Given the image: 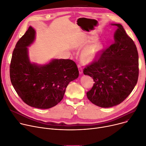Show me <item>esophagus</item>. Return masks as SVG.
Masks as SVG:
<instances>
[{"instance_id": "34e87169", "label": "esophagus", "mask_w": 146, "mask_h": 146, "mask_svg": "<svg viewBox=\"0 0 146 146\" xmlns=\"http://www.w3.org/2000/svg\"><path fill=\"white\" fill-rule=\"evenodd\" d=\"M78 70H79V72H80V74H82L83 73V70H82V67H81L80 65H78Z\"/></svg>"}]
</instances>
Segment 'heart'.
<instances>
[{
	"mask_svg": "<svg viewBox=\"0 0 146 146\" xmlns=\"http://www.w3.org/2000/svg\"><path fill=\"white\" fill-rule=\"evenodd\" d=\"M102 44L101 42H96L89 47L83 55V60L86 62L92 61L100 54L102 49Z\"/></svg>",
	"mask_w": 146,
	"mask_h": 146,
	"instance_id": "1",
	"label": "heart"
}]
</instances>
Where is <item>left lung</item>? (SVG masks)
Returning a JSON list of instances; mask_svg holds the SVG:
<instances>
[{"mask_svg": "<svg viewBox=\"0 0 146 146\" xmlns=\"http://www.w3.org/2000/svg\"><path fill=\"white\" fill-rule=\"evenodd\" d=\"M111 25L117 27L113 44L84 69V74L92 77L95 82L87 92V98L102 108L122 102L134 88L139 77V55L134 41L121 24Z\"/></svg>", "mask_w": 146, "mask_h": 146, "instance_id": "8db88e82", "label": "left lung"}]
</instances>
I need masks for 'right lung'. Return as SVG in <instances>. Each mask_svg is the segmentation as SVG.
<instances>
[{
  "mask_svg": "<svg viewBox=\"0 0 146 146\" xmlns=\"http://www.w3.org/2000/svg\"><path fill=\"white\" fill-rule=\"evenodd\" d=\"M35 38V30L29 27L17 42L10 65L11 81L26 104L48 109L62 100L68 84L78 78L79 72L71 59H52L42 65L31 62L28 48Z\"/></svg>",
  "mask_w": 146,
  "mask_h": 146,
  "instance_id": "1",
  "label": "right lung"
}]
</instances>
